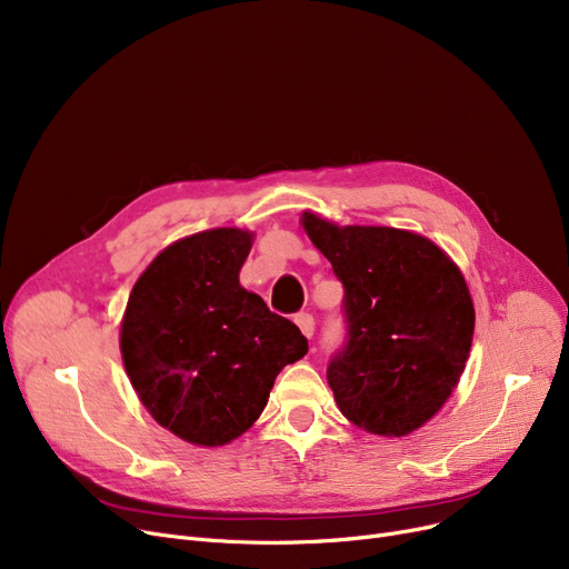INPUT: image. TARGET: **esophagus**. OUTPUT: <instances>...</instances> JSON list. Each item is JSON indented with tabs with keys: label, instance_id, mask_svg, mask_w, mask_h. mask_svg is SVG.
<instances>
[{
	"label": "esophagus",
	"instance_id": "34e87169",
	"mask_svg": "<svg viewBox=\"0 0 569 569\" xmlns=\"http://www.w3.org/2000/svg\"><path fill=\"white\" fill-rule=\"evenodd\" d=\"M295 325L300 327V332H302L307 339L313 337V327H316L313 316H309V313H297V316H295Z\"/></svg>",
	"mask_w": 569,
	"mask_h": 569
}]
</instances>
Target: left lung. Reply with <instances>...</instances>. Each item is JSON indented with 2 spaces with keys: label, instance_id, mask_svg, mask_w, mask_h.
I'll use <instances>...</instances> for the list:
<instances>
[{
  "label": "left lung",
  "instance_id": "1",
  "mask_svg": "<svg viewBox=\"0 0 569 569\" xmlns=\"http://www.w3.org/2000/svg\"><path fill=\"white\" fill-rule=\"evenodd\" d=\"M300 223L346 288L348 343L327 369L339 410L367 433L410 436L468 362L475 307L459 264L412 230L339 226L311 209Z\"/></svg>",
  "mask_w": 569,
  "mask_h": 569
}]
</instances>
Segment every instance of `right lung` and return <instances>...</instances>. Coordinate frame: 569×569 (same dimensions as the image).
Listing matches in <instances>:
<instances>
[{
    "label": "right lung",
    "instance_id": "add662e5",
    "mask_svg": "<svg viewBox=\"0 0 569 569\" xmlns=\"http://www.w3.org/2000/svg\"><path fill=\"white\" fill-rule=\"evenodd\" d=\"M256 234L212 228L168 244L133 283L119 350L154 422L198 447L247 433L307 339L239 283Z\"/></svg>",
    "mask_w": 569,
    "mask_h": 569
}]
</instances>
